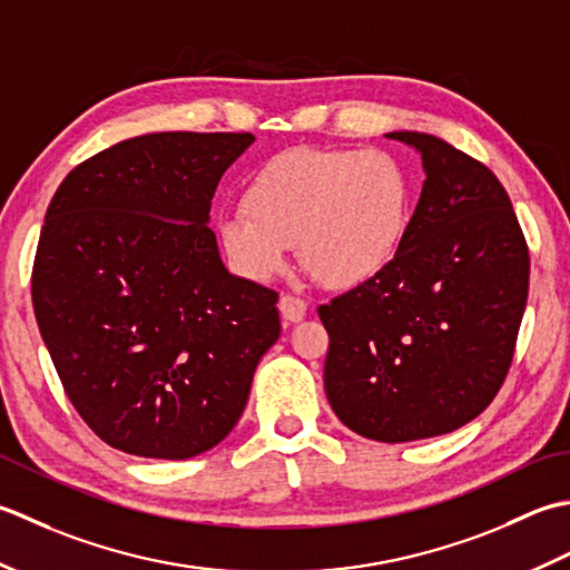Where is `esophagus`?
<instances>
[{
  "label": "esophagus",
  "instance_id": "obj_1",
  "mask_svg": "<svg viewBox=\"0 0 570 570\" xmlns=\"http://www.w3.org/2000/svg\"><path fill=\"white\" fill-rule=\"evenodd\" d=\"M281 312L287 322H302L307 315V302L295 295H283L281 297Z\"/></svg>",
  "mask_w": 570,
  "mask_h": 570
}]
</instances>
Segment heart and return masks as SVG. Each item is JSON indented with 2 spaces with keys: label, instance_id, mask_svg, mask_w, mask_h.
Listing matches in <instances>:
<instances>
[{
  "label": "heart",
  "instance_id": "1",
  "mask_svg": "<svg viewBox=\"0 0 570 570\" xmlns=\"http://www.w3.org/2000/svg\"><path fill=\"white\" fill-rule=\"evenodd\" d=\"M411 220V184L379 149L297 147L275 155L240 194V212L218 218L230 268L265 283L283 268L289 243L320 283L352 287L399 253Z\"/></svg>",
  "mask_w": 570,
  "mask_h": 570
}]
</instances>
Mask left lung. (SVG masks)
Returning a JSON list of instances; mask_svg holds the SVG:
<instances>
[{
	"instance_id": "obj_1",
	"label": "left lung",
	"mask_w": 570,
	"mask_h": 570,
	"mask_svg": "<svg viewBox=\"0 0 570 570\" xmlns=\"http://www.w3.org/2000/svg\"><path fill=\"white\" fill-rule=\"evenodd\" d=\"M425 181L393 261L320 305L324 391L336 417L379 443L458 431L497 396L529 297V246L492 169L425 132Z\"/></svg>"
}]
</instances>
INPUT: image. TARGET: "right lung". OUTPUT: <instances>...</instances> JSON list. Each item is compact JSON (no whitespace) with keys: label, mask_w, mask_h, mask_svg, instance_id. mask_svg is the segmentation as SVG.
Instances as JSON below:
<instances>
[{"label":"right lung","mask_w":570,"mask_h":570,"mask_svg":"<svg viewBox=\"0 0 570 570\" xmlns=\"http://www.w3.org/2000/svg\"><path fill=\"white\" fill-rule=\"evenodd\" d=\"M250 132H153L102 149L53 194L31 302L66 396L102 443L187 460L246 409L281 336L277 293L230 275L208 228Z\"/></svg>","instance_id":"right-lung-1"}]
</instances>
